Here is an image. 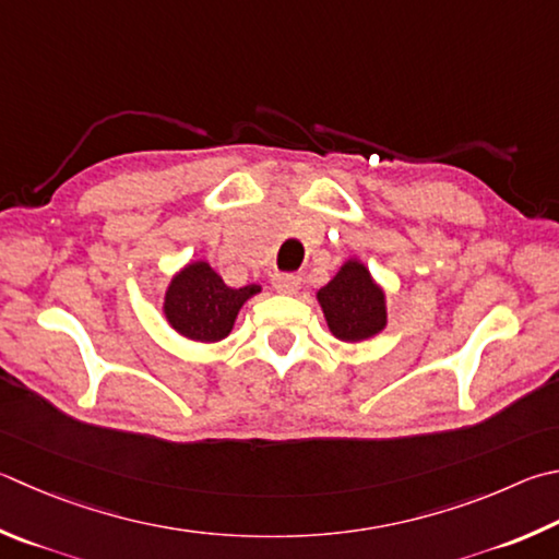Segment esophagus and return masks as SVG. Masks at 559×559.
Segmentation results:
<instances>
[{
  "label": "esophagus",
  "instance_id": "1",
  "mask_svg": "<svg viewBox=\"0 0 559 559\" xmlns=\"http://www.w3.org/2000/svg\"><path fill=\"white\" fill-rule=\"evenodd\" d=\"M273 288H276L281 296H293V293H298L300 288V276H296V273H276V276H273Z\"/></svg>",
  "mask_w": 559,
  "mask_h": 559
}]
</instances>
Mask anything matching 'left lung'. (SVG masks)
<instances>
[{"label": "left lung", "instance_id": "1", "mask_svg": "<svg viewBox=\"0 0 559 559\" xmlns=\"http://www.w3.org/2000/svg\"><path fill=\"white\" fill-rule=\"evenodd\" d=\"M314 298L330 332L342 342L371 340L389 324L385 290L373 281L367 263L354 257L342 263Z\"/></svg>", "mask_w": 559, "mask_h": 559}]
</instances>
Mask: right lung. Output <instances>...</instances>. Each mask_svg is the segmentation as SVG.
<instances>
[{"label": "right lung", "mask_w": 559, "mask_h": 559, "mask_svg": "<svg viewBox=\"0 0 559 559\" xmlns=\"http://www.w3.org/2000/svg\"><path fill=\"white\" fill-rule=\"evenodd\" d=\"M259 293V283L245 288L227 286L210 261L198 259L170 278L164 293V318L170 330L190 342H219L235 328L245 302Z\"/></svg>", "instance_id": "right-lung-1"}]
</instances>
